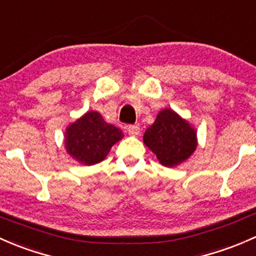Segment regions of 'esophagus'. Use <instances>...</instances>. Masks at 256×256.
<instances>
[{
    "label": "esophagus",
    "mask_w": 256,
    "mask_h": 256,
    "mask_svg": "<svg viewBox=\"0 0 256 256\" xmlns=\"http://www.w3.org/2000/svg\"><path fill=\"white\" fill-rule=\"evenodd\" d=\"M128 135L130 136H134V137H137V136H140V128L137 125H130V126H128Z\"/></svg>",
    "instance_id": "34e87169"
}]
</instances>
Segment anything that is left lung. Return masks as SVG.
<instances>
[{
  "label": "left lung",
  "mask_w": 256,
  "mask_h": 256,
  "mask_svg": "<svg viewBox=\"0 0 256 256\" xmlns=\"http://www.w3.org/2000/svg\"><path fill=\"white\" fill-rule=\"evenodd\" d=\"M144 142L166 166L185 162L198 146L195 128L172 109L158 112L144 132Z\"/></svg>",
  "instance_id": "8db88e82"
}]
</instances>
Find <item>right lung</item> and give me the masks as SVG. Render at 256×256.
Masks as SVG:
<instances>
[{
    "label": "right lung",
    "instance_id": "obj_1",
    "mask_svg": "<svg viewBox=\"0 0 256 256\" xmlns=\"http://www.w3.org/2000/svg\"><path fill=\"white\" fill-rule=\"evenodd\" d=\"M124 137L122 131L104 121L98 112H87L66 128L64 147L74 160L93 166L104 160Z\"/></svg>",
    "mask_w": 256,
    "mask_h": 256
}]
</instances>
